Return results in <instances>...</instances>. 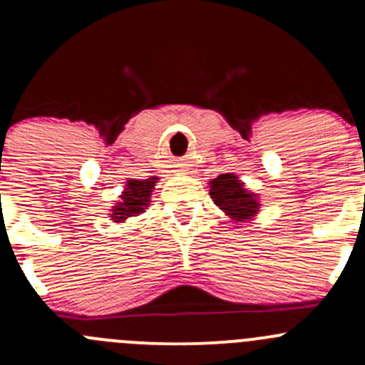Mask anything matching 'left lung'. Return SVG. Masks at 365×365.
<instances>
[{"label": "left lung", "mask_w": 365, "mask_h": 365, "mask_svg": "<svg viewBox=\"0 0 365 365\" xmlns=\"http://www.w3.org/2000/svg\"><path fill=\"white\" fill-rule=\"evenodd\" d=\"M210 197L231 220L240 227L259 213V196L245 189V183L233 173H224L210 180Z\"/></svg>", "instance_id": "8db88e82"}]
</instances>
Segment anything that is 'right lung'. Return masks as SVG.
<instances>
[{
  "label": "right lung",
  "mask_w": 365,
  "mask_h": 365,
  "mask_svg": "<svg viewBox=\"0 0 365 365\" xmlns=\"http://www.w3.org/2000/svg\"><path fill=\"white\" fill-rule=\"evenodd\" d=\"M159 178L152 176L148 180H127L123 187V192L120 194V201H116L111 206V217L113 222H125L130 217H138L148 208L150 197H152L153 189H155Z\"/></svg>",
  "instance_id": "right-lung-1"
}]
</instances>
